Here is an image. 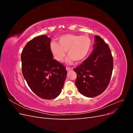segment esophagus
I'll return each mask as SVG.
<instances>
[{
	"mask_svg": "<svg viewBox=\"0 0 133 133\" xmlns=\"http://www.w3.org/2000/svg\"><path fill=\"white\" fill-rule=\"evenodd\" d=\"M66 70L67 71H70V70H72L73 69V68H71V67H66Z\"/></svg>",
	"mask_w": 133,
	"mask_h": 133,
	"instance_id": "1",
	"label": "esophagus"
}]
</instances>
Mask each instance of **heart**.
Segmentation results:
<instances>
[{"mask_svg": "<svg viewBox=\"0 0 133 133\" xmlns=\"http://www.w3.org/2000/svg\"><path fill=\"white\" fill-rule=\"evenodd\" d=\"M91 39L87 35H77L65 34L60 37L58 44L54 42L50 44V50L55 59L62 62L65 56L67 51L69 56L68 61L74 60L76 62L82 61L85 58L90 49Z\"/></svg>", "mask_w": 133, "mask_h": 133, "instance_id": "1", "label": "heart"}]
</instances>
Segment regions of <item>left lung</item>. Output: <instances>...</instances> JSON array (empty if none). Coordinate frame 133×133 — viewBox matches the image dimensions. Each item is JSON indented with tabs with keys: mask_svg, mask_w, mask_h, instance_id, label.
Segmentation results:
<instances>
[{
	"mask_svg": "<svg viewBox=\"0 0 133 133\" xmlns=\"http://www.w3.org/2000/svg\"><path fill=\"white\" fill-rule=\"evenodd\" d=\"M95 43L91 54L74 68L76 73L75 85L79 91L87 97L101 94L110 81L113 59L109 47L103 39L95 36Z\"/></svg>",
	"mask_w": 133,
	"mask_h": 133,
	"instance_id": "obj_1",
	"label": "left lung"
}]
</instances>
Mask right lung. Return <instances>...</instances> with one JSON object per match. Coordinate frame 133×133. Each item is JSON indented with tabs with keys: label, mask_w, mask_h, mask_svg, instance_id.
<instances>
[{
	"label": "right lung",
	"mask_w": 133,
	"mask_h": 133,
	"mask_svg": "<svg viewBox=\"0 0 133 133\" xmlns=\"http://www.w3.org/2000/svg\"><path fill=\"white\" fill-rule=\"evenodd\" d=\"M50 46V38L40 35L26 44L21 55L22 73L28 86L48 100L60 94L67 74L65 66L53 58Z\"/></svg>",
	"instance_id": "right-lung-1"
}]
</instances>
